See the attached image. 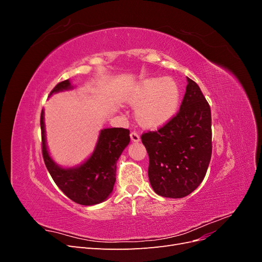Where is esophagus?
<instances>
[{"label":"esophagus","mask_w":262,"mask_h":262,"mask_svg":"<svg viewBox=\"0 0 262 262\" xmlns=\"http://www.w3.org/2000/svg\"><path fill=\"white\" fill-rule=\"evenodd\" d=\"M130 138H131L132 142H140V136H139V133H137L136 131L130 133Z\"/></svg>","instance_id":"34e87169"}]
</instances>
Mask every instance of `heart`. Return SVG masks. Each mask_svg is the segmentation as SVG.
Here are the masks:
<instances>
[{"label":"heart","instance_id":"1","mask_svg":"<svg viewBox=\"0 0 262 262\" xmlns=\"http://www.w3.org/2000/svg\"><path fill=\"white\" fill-rule=\"evenodd\" d=\"M126 100L137 105L138 121L146 128H158L167 123L178 112L180 90L177 82L170 77L163 80L148 77L133 86Z\"/></svg>","mask_w":262,"mask_h":262}]
</instances>
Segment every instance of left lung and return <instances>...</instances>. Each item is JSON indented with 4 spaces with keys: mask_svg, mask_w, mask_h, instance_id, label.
I'll return each mask as SVG.
<instances>
[{
    "mask_svg": "<svg viewBox=\"0 0 262 262\" xmlns=\"http://www.w3.org/2000/svg\"><path fill=\"white\" fill-rule=\"evenodd\" d=\"M178 114L163 128L142 134L149 164L148 179L165 198H184L200 186L212 154L211 109L195 82L187 77Z\"/></svg>",
    "mask_w": 262,
    "mask_h": 262,
    "instance_id": "left-lung-1",
    "label": "left lung"
}]
</instances>
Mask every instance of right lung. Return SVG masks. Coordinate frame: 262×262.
<instances>
[{"label": "right lung", "instance_id": "add662e5", "mask_svg": "<svg viewBox=\"0 0 262 262\" xmlns=\"http://www.w3.org/2000/svg\"><path fill=\"white\" fill-rule=\"evenodd\" d=\"M73 89L74 86L70 80L63 81L57 84L49 96ZM40 126L46 167L61 191L72 201L82 205H94L105 201L114 190L117 161L130 143V131L123 128L100 130L92 155L81 165L67 168L55 163L49 154L43 109L40 116Z\"/></svg>", "mask_w": 262, "mask_h": 262}]
</instances>
